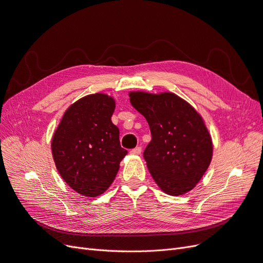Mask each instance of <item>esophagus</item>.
<instances>
[{
  "instance_id": "34e87169",
  "label": "esophagus",
  "mask_w": 263,
  "mask_h": 263,
  "mask_svg": "<svg viewBox=\"0 0 263 263\" xmlns=\"http://www.w3.org/2000/svg\"><path fill=\"white\" fill-rule=\"evenodd\" d=\"M130 153L135 154V155H139L141 153V146H136L135 149L130 150Z\"/></svg>"
}]
</instances>
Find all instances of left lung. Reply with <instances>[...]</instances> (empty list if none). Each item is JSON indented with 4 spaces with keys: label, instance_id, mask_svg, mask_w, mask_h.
<instances>
[{
    "label": "left lung",
    "instance_id": "1",
    "mask_svg": "<svg viewBox=\"0 0 263 263\" xmlns=\"http://www.w3.org/2000/svg\"><path fill=\"white\" fill-rule=\"evenodd\" d=\"M128 95L151 130L152 140L143 157L155 183L173 196L191 191L213 159L212 136L202 115L171 91H129Z\"/></svg>",
    "mask_w": 263,
    "mask_h": 263
}]
</instances>
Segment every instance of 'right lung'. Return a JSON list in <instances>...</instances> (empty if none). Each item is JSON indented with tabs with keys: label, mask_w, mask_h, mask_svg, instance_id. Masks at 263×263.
I'll use <instances>...</instances> for the list:
<instances>
[{
	"label": "right lung",
	"mask_w": 263,
	"mask_h": 263,
	"mask_svg": "<svg viewBox=\"0 0 263 263\" xmlns=\"http://www.w3.org/2000/svg\"><path fill=\"white\" fill-rule=\"evenodd\" d=\"M113 97L103 92L72 103L51 139V154L59 175L76 192L95 197L112 184L127 153L111 117Z\"/></svg>",
	"instance_id": "obj_1"
}]
</instances>
